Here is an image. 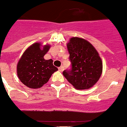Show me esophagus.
Wrapping results in <instances>:
<instances>
[{
  "label": "esophagus",
  "instance_id": "1",
  "mask_svg": "<svg viewBox=\"0 0 127 127\" xmlns=\"http://www.w3.org/2000/svg\"><path fill=\"white\" fill-rule=\"evenodd\" d=\"M58 70L61 72L64 71V66H61V67H60L58 68Z\"/></svg>",
  "mask_w": 127,
  "mask_h": 127
}]
</instances>
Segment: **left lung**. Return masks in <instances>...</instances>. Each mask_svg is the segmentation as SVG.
I'll list each match as a JSON object with an SVG mask.
<instances>
[{
	"label": "left lung",
	"mask_w": 127,
	"mask_h": 127,
	"mask_svg": "<svg viewBox=\"0 0 127 127\" xmlns=\"http://www.w3.org/2000/svg\"><path fill=\"white\" fill-rule=\"evenodd\" d=\"M70 69L63 72L67 81L77 90H86L94 86L102 72V62L98 52L89 42L72 37L67 44Z\"/></svg>",
	"instance_id": "1"
}]
</instances>
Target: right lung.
<instances>
[{
    "instance_id": "add662e5",
    "label": "right lung",
    "mask_w": 127,
    "mask_h": 127,
    "mask_svg": "<svg viewBox=\"0 0 127 127\" xmlns=\"http://www.w3.org/2000/svg\"><path fill=\"white\" fill-rule=\"evenodd\" d=\"M38 42L30 46L18 63V76L29 88H41L48 81L52 74L58 70L53 64L52 59L44 58L50 46H44L42 50Z\"/></svg>"
}]
</instances>
